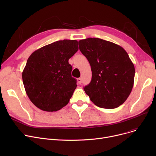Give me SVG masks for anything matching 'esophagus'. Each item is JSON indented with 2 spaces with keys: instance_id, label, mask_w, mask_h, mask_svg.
Returning <instances> with one entry per match:
<instances>
[{
  "instance_id": "34e87169",
  "label": "esophagus",
  "mask_w": 156,
  "mask_h": 156,
  "mask_svg": "<svg viewBox=\"0 0 156 156\" xmlns=\"http://www.w3.org/2000/svg\"><path fill=\"white\" fill-rule=\"evenodd\" d=\"M77 81H78V84H81V83H82V79H81V78H79L77 79Z\"/></svg>"
}]
</instances>
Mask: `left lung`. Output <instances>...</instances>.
<instances>
[{"instance_id":"left-lung-1","label":"left lung","mask_w":156,"mask_h":156,"mask_svg":"<svg viewBox=\"0 0 156 156\" xmlns=\"http://www.w3.org/2000/svg\"><path fill=\"white\" fill-rule=\"evenodd\" d=\"M78 43L92 70L85 93L98 107H119L128 99L134 84L135 67L128 53L119 45L101 38H88Z\"/></svg>"}]
</instances>
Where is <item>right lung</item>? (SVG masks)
Masks as SVG:
<instances>
[{"instance_id": "1", "label": "right lung", "mask_w": 156, "mask_h": 156, "mask_svg": "<svg viewBox=\"0 0 156 156\" xmlns=\"http://www.w3.org/2000/svg\"><path fill=\"white\" fill-rule=\"evenodd\" d=\"M78 50L77 40H63L37 49L28 57L22 78L36 107L53 112L68 104L77 86L68 61Z\"/></svg>"}]
</instances>
